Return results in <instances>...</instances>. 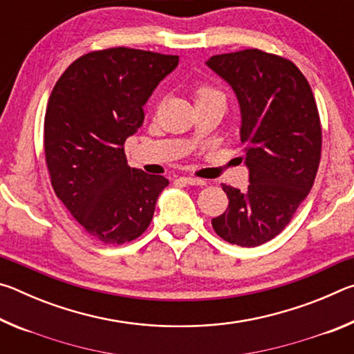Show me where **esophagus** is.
Returning a JSON list of instances; mask_svg holds the SVG:
<instances>
[{
  "label": "esophagus",
  "instance_id": "1",
  "mask_svg": "<svg viewBox=\"0 0 354 354\" xmlns=\"http://www.w3.org/2000/svg\"><path fill=\"white\" fill-rule=\"evenodd\" d=\"M178 181H181L184 184H189V185H205L206 184V181H203V179L190 178V176H181L178 179Z\"/></svg>",
  "mask_w": 354,
  "mask_h": 354
}]
</instances>
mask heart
<instances>
[{
    "instance_id": "obj_1",
    "label": "heart",
    "mask_w": 354,
    "mask_h": 354,
    "mask_svg": "<svg viewBox=\"0 0 354 354\" xmlns=\"http://www.w3.org/2000/svg\"><path fill=\"white\" fill-rule=\"evenodd\" d=\"M214 97H221V95L215 91V88L209 87V86H198L195 88V101L196 103H200V101H205L209 98H214Z\"/></svg>"
}]
</instances>
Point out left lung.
<instances>
[{"mask_svg": "<svg viewBox=\"0 0 354 354\" xmlns=\"http://www.w3.org/2000/svg\"><path fill=\"white\" fill-rule=\"evenodd\" d=\"M206 65L236 93L247 192L223 185L230 205L212 218L226 242L257 247L277 237L319 170L322 128L309 82L295 64L261 50L212 56Z\"/></svg>", "mask_w": 354, "mask_h": 354, "instance_id": "8db88e82", "label": "left lung"}]
</instances>
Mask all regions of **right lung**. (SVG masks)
I'll return each instance as SVG.
<instances>
[{
    "label": "right lung",
    "mask_w": 354,
    "mask_h": 354,
    "mask_svg": "<svg viewBox=\"0 0 354 354\" xmlns=\"http://www.w3.org/2000/svg\"><path fill=\"white\" fill-rule=\"evenodd\" d=\"M178 62V56L123 46L93 51L76 59L53 88L44 136L51 185L100 242L122 245L139 237L169 185L164 176L131 169L123 145Z\"/></svg>",
    "instance_id": "1"
}]
</instances>
